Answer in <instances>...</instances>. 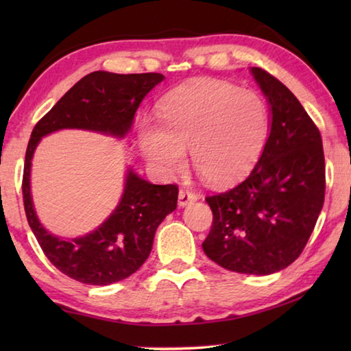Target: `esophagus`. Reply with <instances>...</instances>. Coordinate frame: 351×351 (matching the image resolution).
I'll list each match as a JSON object with an SVG mask.
<instances>
[{
	"label": "esophagus",
	"instance_id": "obj_1",
	"mask_svg": "<svg viewBox=\"0 0 351 351\" xmlns=\"http://www.w3.org/2000/svg\"><path fill=\"white\" fill-rule=\"evenodd\" d=\"M198 199V195L192 192V190H187V189H181L180 190V195H178V203L180 206H187L189 203H193V201Z\"/></svg>",
	"mask_w": 351,
	"mask_h": 351
}]
</instances>
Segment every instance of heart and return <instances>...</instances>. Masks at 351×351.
I'll use <instances>...</instances> for the list:
<instances>
[{
  "label": "heart",
  "mask_w": 351,
  "mask_h": 351,
  "mask_svg": "<svg viewBox=\"0 0 351 351\" xmlns=\"http://www.w3.org/2000/svg\"><path fill=\"white\" fill-rule=\"evenodd\" d=\"M159 123H145L139 142L147 161L171 175L192 162L206 180L230 182L251 170L269 132L268 108L257 93L226 82L201 80L176 88L161 100Z\"/></svg>",
  "instance_id": "obj_1"
}]
</instances>
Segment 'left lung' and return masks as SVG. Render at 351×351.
I'll return each instance as SVG.
<instances>
[{"label": "left lung", "instance_id": "left-lung-1", "mask_svg": "<svg viewBox=\"0 0 351 351\" xmlns=\"http://www.w3.org/2000/svg\"><path fill=\"white\" fill-rule=\"evenodd\" d=\"M254 79L271 105V132L245 181L209 195L213 219L203 249L224 269L268 276L299 257L325 198L320 132L280 80L261 68Z\"/></svg>", "mask_w": 351, "mask_h": 351}]
</instances>
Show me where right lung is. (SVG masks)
Here are the masks:
<instances>
[{
    "label": "right lung",
    "instance_id": "add662e5",
    "mask_svg": "<svg viewBox=\"0 0 351 351\" xmlns=\"http://www.w3.org/2000/svg\"><path fill=\"white\" fill-rule=\"evenodd\" d=\"M162 80L164 75L158 73L96 71L77 82L32 130L21 184L27 223L47 260L77 282L110 285L138 271L150 255L158 226L176 209L178 186H156L128 170L121 203L105 223L80 239H58L40 224L34 210L29 176L35 147L43 136L62 128L122 138L132 128L142 99Z\"/></svg>",
    "mask_w": 351,
    "mask_h": 351
}]
</instances>
